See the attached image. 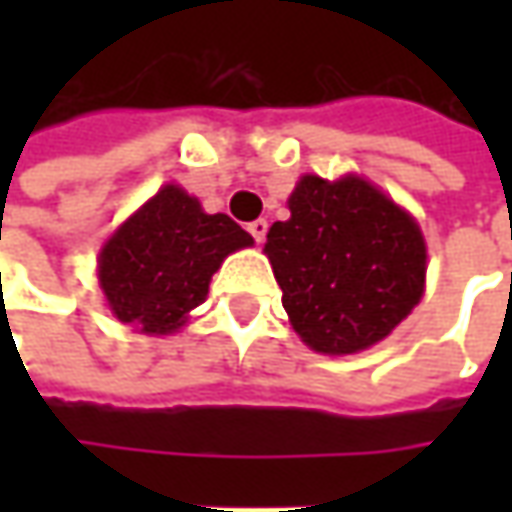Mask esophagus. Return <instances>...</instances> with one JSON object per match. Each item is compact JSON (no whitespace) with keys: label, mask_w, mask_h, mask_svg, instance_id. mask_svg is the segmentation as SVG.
I'll use <instances>...</instances> for the list:
<instances>
[{"label":"esophagus","mask_w":512,"mask_h":512,"mask_svg":"<svg viewBox=\"0 0 512 512\" xmlns=\"http://www.w3.org/2000/svg\"><path fill=\"white\" fill-rule=\"evenodd\" d=\"M247 233L256 239V242H265V236H267V222L265 219H256V222H250L247 225Z\"/></svg>","instance_id":"esophagus-1"}]
</instances>
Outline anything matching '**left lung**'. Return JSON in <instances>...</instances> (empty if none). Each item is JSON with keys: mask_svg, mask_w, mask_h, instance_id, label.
I'll return each instance as SVG.
<instances>
[{"mask_svg": "<svg viewBox=\"0 0 512 512\" xmlns=\"http://www.w3.org/2000/svg\"><path fill=\"white\" fill-rule=\"evenodd\" d=\"M290 219L267 233L265 253L293 330L319 353H356L382 342L419 305V225L364 179L305 176Z\"/></svg>", "mask_w": 512, "mask_h": 512, "instance_id": "obj_1", "label": "left lung"}]
</instances>
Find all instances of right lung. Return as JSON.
<instances>
[{
    "label": "right lung",
    "mask_w": 512,
    "mask_h": 512,
    "mask_svg": "<svg viewBox=\"0 0 512 512\" xmlns=\"http://www.w3.org/2000/svg\"><path fill=\"white\" fill-rule=\"evenodd\" d=\"M253 245L225 213H205L182 187H162L113 233L99 256V282L119 322L173 333L205 302L227 253Z\"/></svg>",
    "instance_id": "add662e5"
}]
</instances>
